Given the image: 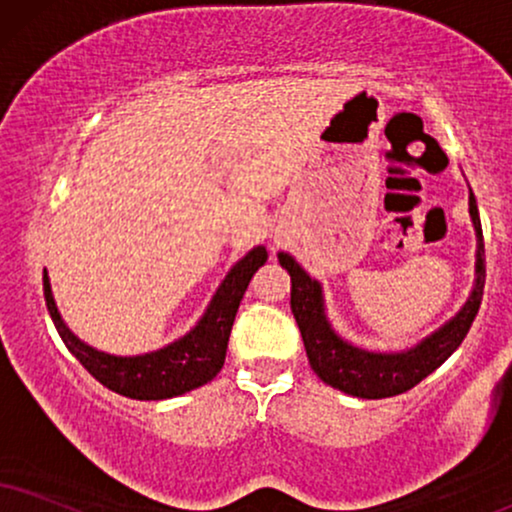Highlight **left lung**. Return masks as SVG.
Wrapping results in <instances>:
<instances>
[{
	"label": "left lung",
	"instance_id": "left-lung-1",
	"mask_svg": "<svg viewBox=\"0 0 512 512\" xmlns=\"http://www.w3.org/2000/svg\"><path fill=\"white\" fill-rule=\"evenodd\" d=\"M470 216L477 232V280L470 299L444 327L422 339L413 349L401 353H375L344 342L325 318L323 287L313 280L289 254H280V266L292 277V313L304 337L308 363L315 375L330 387L358 399H387L413 389L432 375L468 334L484 294V239L475 194L470 192Z\"/></svg>",
	"mask_w": 512,
	"mask_h": 512
}]
</instances>
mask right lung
<instances>
[{"label":"right lung","mask_w":512,"mask_h":512,"mask_svg":"<svg viewBox=\"0 0 512 512\" xmlns=\"http://www.w3.org/2000/svg\"><path fill=\"white\" fill-rule=\"evenodd\" d=\"M266 261V246L251 249L227 273L197 327L189 330L185 337H180L178 342L163 346L159 351L144 353V356H111V353L97 351L80 342L61 320L59 308L54 304L47 270H44L42 277L44 301H47L49 315H52L63 344L68 346V351L78 358L82 368L90 372L94 380H99L106 389L116 391V394L128 396V399H173V396L187 394V391L211 382L223 368L227 339H230L239 301H242L251 277Z\"/></svg>","instance_id":"add662e5"}]
</instances>
